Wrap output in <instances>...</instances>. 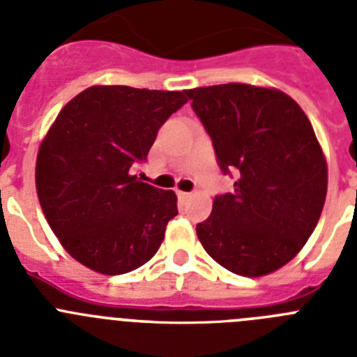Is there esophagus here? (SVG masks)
<instances>
[{
	"label": "esophagus",
	"mask_w": 357,
	"mask_h": 357,
	"mask_svg": "<svg viewBox=\"0 0 357 357\" xmlns=\"http://www.w3.org/2000/svg\"><path fill=\"white\" fill-rule=\"evenodd\" d=\"M176 195H178V198H181V200H185V198L191 197V193H185V191H176Z\"/></svg>",
	"instance_id": "obj_1"
}]
</instances>
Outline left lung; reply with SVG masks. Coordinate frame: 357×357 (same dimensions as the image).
Returning <instances> with one entry per match:
<instances>
[{
    "mask_svg": "<svg viewBox=\"0 0 357 357\" xmlns=\"http://www.w3.org/2000/svg\"><path fill=\"white\" fill-rule=\"evenodd\" d=\"M234 193L216 197L197 225L229 272L263 277L304 248L327 195V160L301 105L275 87L222 84L185 91Z\"/></svg>",
    "mask_w": 357,
    "mask_h": 357,
    "instance_id": "obj_1",
    "label": "left lung"
}]
</instances>
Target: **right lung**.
Returning a JSON list of instances; mask_svg holds the SVG:
<instances>
[{
  "instance_id": "obj_1",
  "label": "right lung",
  "mask_w": 357,
  "mask_h": 357,
  "mask_svg": "<svg viewBox=\"0 0 357 357\" xmlns=\"http://www.w3.org/2000/svg\"><path fill=\"white\" fill-rule=\"evenodd\" d=\"M184 91L91 85L40 141L36 189L46 222L73 259L103 275L143 266L159 250L176 195L137 181L162 123Z\"/></svg>"
}]
</instances>
